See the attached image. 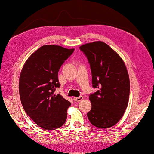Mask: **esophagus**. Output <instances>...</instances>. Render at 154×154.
Wrapping results in <instances>:
<instances>
[{
  "mask_svg": "<svg viewBox=\"0 0 154 154\" xmlns=\"http://www.w3.org/2000/svg\"><path fill=\"white\" fill-rule=\"evenodd\" d=\"M83 96H80L79 97H74L73 98V100H74L75 102H80V101L83 100Z\"/></svg>",
  "mask_w": 154,
  "mask_h": 154,
  "instance_id": "34e87169",
  "label": "esophagus"
}]
</instances>
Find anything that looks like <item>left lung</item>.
Listing matches in <instances>:
<instances>
[{
	"instance_id": "1",
	"label": "left lung",
	"mask_w": 154,
	"mask_h": 154,
	"mask_svg": "<svg viewBox=\"0 0 154 154\" xmlns=\"http://www.w3.org/2000/svg\"><path fill=\"white\" fill-rule=\"evenodd\" d=\"M92 71V83L97 91L89 96L92 108L87 113L92 125L100 128L115 125L125 113L129 101L130 79L123 60L102 41L81 45Z\"/></svg>"
}]
</instances>
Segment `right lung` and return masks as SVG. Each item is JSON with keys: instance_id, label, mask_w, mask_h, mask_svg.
I'll return each mask as SVG.
<instances>
[{"instance_id": "right-lung-1", "label": "right lung", "mask_w": 154, "mask_h": 154, "mask_svg": "<svg viewBox=\"0 0 154 154\" xmlns=\"http://www.w3.org/2000/svg\"><path fill=\"white\" fill-rule=\"evenodd\" d=\"M73 51L60 45H43L29 57L21 71L19 90L23 108L44 130L57 129L66 120L71 102L54 91L60 87L58 71Z\"/></svg>"}]
</instances>
